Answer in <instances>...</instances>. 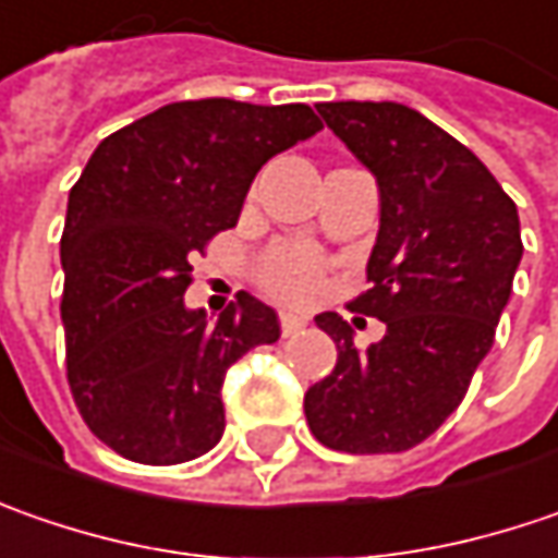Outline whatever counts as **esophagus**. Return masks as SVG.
Masks as SVG:
<instances>
[{
  "label": "esophagus",
  "mask_w": 558,
  "mask_h": 558,
  "mask_svg": "<svg viewBox=\"0 0 558 558\" xmlns=\"http://www.w3.org/2000/svg\"><path fill=\"white\" fill-rule=\"evenodd\" d=\"M305 325H308V318H305V315H296V312H280V330H283V337L300 333Z\"/></svg>",
  "instance_id": "1"
}]
</instances>
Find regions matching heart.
<instances>
[{
  "mask_svg": "<svg viewBox=\"0 0 558 558\" xmlns=\"http://www.w3.org/2000/svg\"><path fill=\"white\" fill-rule=\"evenodd\" d=\"M327 265L322 255L305 246H280L258 265L262 287L287 303H308L325 287Z\"/></svg>",
  "mask_w": 558,
  "mask_h": 558,
  "instance_id": "heart-1",
  "label": "heart"
}]
</instances>
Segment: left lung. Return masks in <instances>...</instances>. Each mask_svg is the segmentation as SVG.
I'll return each instance as SVG.
<instances>
[{
  "label": "left lung",
  "mask_w": 558,
  "mask_h": 558,
  "mask_svg": "<svg viewBox=\"0 0 558 558\" xmlns=\"http://www.w3.org/2000/svg\"><path fill=\"white\" fill-rule=\"evenodd\" d=\"M325 124L377 181L368 290L350 308L387 325L368 350L337 312L315 325L337 365L305 393L318 444L372 456L418 447L462 402L494 347L521 262L519 208L487 165L400 102H322Z\"/></svg>",
  "instance_id": "obj_1"
}]
</instances>
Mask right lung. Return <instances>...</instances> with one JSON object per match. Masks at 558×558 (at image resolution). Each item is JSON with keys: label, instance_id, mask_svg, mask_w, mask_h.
Here are the masks:
<instances>
[{"label": "right lung", "instance_id": "right-lung-1", "mask_svg": "<svg viewBox=\"0 0 558 558\" xmlns=\"http://www.w3.org/2000/svg\"><path fill=\"white\" fill-rule=\"evenodd\" d=\"M322 131L303 106L171 102L106 136L71 186L61 233L68 384L118 456L178 465L225 434L221 384L280 337L246 290L218 318L186 308L193 258L236 225L268 158Z\"/></svg>", "mask_w": 558, "mask_h": 558}]
</instances>
